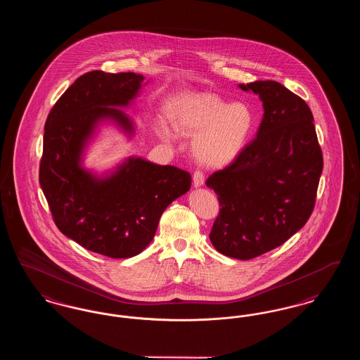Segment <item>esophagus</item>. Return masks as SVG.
<instances>
[{
	"label": "esophagus",
	"instance_id": "obj_1",
	"mask_svg": "<svg viewBox=\"0 0 360 360\" xmlns=\"http://www.w3.org/2000/svg\"><path fill=\"white\" fill-rule=\"evenodd\" d=\"M205 182V176H204V172H195L193 174V186L194 188H201Z\"/></svg>",
	"mask_w": 360,
	"mask_h": 360
}]
</instances>
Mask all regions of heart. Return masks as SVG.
<instances>
[{"instance_id": "1", "label": "heart", "mask_w": 360, "mask_h": 360, "mask_svg": "<svg viewBox=\"0 0 360 360\" xmlns=\"http://www.w3.org/2000/svg\"><path fill=\"white\" fill-rule=\"evenodd\" d=\"M172 128L181 136L193 137L194 159L207 169H221L243 153L255 125L247 103H228L212 91H188L172 110ZM163 139L170 134L160 125Z\"/></svg>"}]
</instances>
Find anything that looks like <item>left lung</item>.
<instances>
[{
  "label": "left lung",
  "mask_w": 360,
  "mask_h": 360,
  "mask_svg": "<svg viewBox=\"0 0 360 360\" xmlns=\"http://www.w3.org/2000/svg\"><path fill=\"white\" fill-rule=\"evenodd\" d=\"M238 86L259 96L263 119L239 158L206 181L221 206L209 239L225 257L248 260L279 247L307 224L323 154L302 98L275 81Z\"/></svg>",
  "instance_id": "obj_1"
}]
</instances>
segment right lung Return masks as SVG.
<instances>
[{
  "label": "right lung",
  "instance_id": "1",
  "mask_svg": "<svg viewBox=\"0 0 360 360\" xmlns=\"http://www.w3.org/2000/svg\"><path fill=\"white\" fill-rule=\"evenodd\" d=\"M147 84L136 72H86L55 103L44 127L39 182L56 226L86 250L115 259L146 250L165 209L191 186L188 172L141 156L101 172L86 167L105 125L129 141L135 136L136 124L122 109L135 105Z\"/></svg>",
  "mask_w": 360,
  "mask_h": 360
}]
</instances>
